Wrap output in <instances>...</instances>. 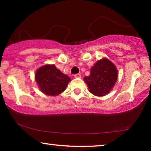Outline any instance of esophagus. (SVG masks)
<instances>
[{
    "instance_id": "34e87169",
    "label": "esophagus",
    "mask_w": 151,
    "mask_h": 151,
    "mask_svg": "<svg viewBox=\"0 0 151 151\" xmlns=\"http://www.w3.org/2000/svg\"><path fill=\"white\" fill-rule=\"evenodd\" d=\"M74 78H81V75H80V73L75 74V75H74Z\"/></svg>"
}]
</instances>
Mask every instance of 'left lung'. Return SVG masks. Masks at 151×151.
I'll return each instance as SVG.
<instances>
[{
	"label": "left lung",
	"instance_id": "8db88e82",
	"mask_svg": "<svg viewBox=\"0 0 151 151\" xmlns=\"http://www.w3.org/2000/svg\"><path fill=\"white\" fill-rule=\"evenodd\" d=\"M117 70L113 63L106 58L100 60L91 69L88 76L84 78L89 92L96 96L108 94L117 79Z\"/></svg>",
	"mask_w": 151,
	"mask_h": 151
}]
</instances>
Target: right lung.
Masks as SVG:
<instances>
[{"label": "right lung", "mask_w": 151, "mask_h": 151, "mask_svg": "<svg viewBox=\"0 0 151 151\" xmlns=\"http://www.w3.org/2000/svg\"><path fill=\"white\" fill-rule=\"evenodd\" d=\"M35 79L41 91L51 96L63 93L71 81V78L62 73L54 65H45L39 68L35 74Z\"/></svg>", "instance_id": "1"}]
</instances>
